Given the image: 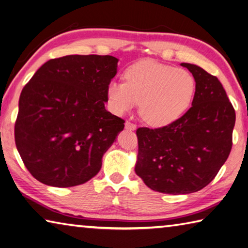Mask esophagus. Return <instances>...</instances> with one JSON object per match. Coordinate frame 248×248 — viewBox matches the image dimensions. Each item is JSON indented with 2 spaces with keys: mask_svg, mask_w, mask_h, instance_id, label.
Listing matches in <instances>:
<instances>
[{
  "mask_svg": "<svg viewBox=\"0 0 248 248\" xmlns=\"http://www.w3.org/2000/svg\"><path fill=\"white\" fill-rule=\"evenodd\" d=\"M124 128L127 130H130V131H134V130L137 129V124H132L131 121H125L124 124Z\"/></svg>",
  "mask_w": 248,
  "mask_h": 248,
  "instance_id": "1",
  "label": "esophagus"
}]
</instances>
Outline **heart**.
<instances>
[{
    "mask_svg": "<svg viewBox=\"0 0 248 248\" xmlns=\"http://www.w3.org/2000/svg\"><path fill=\"white\" fill-rule=\"evenodd\" d=\"M124 82L111 81L106 89L109 108L117 115L140 102L148 124L163 127L179 119L190 107L196 83L188 71L152 60L140 61L124 71Z\"/></svg>",
    "mask_w": 248,
    "mask_h": 248,
    "instance_id": "1",
    "label": "heart"
}]
</instances>
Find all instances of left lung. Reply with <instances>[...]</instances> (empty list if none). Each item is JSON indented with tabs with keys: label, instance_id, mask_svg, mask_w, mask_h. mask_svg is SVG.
<instances>
[{
	"label": "left lung",
	"instance_id": "8db88e82",
	"mask_svg": "<svg viewBox=\"0 0 248 248\" xmlns=\"http://www.w3.org/2000/svg\"><path fill=\"white\" fill-rule=\"evenodd\" d=\"M194 77L192 107L163 128L137 130L136 173L152 190L190 194L213 181L232 148L235 110L217 77L182 62Z\"/></svg>",
	"mask_w": 248,
	"mask_h": 248
}]
</instances>
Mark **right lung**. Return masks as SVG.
I'll return each mask as SVG.
<instances>
[{
  "instance_id": "obj_1",
  "label": "right lung",
  "mask_w": 248,
  "mask_h": 248,
  "mask_svg": "<svg viewBox=\"0 0 248 248\" xmlns=\"http://www.w3.org/2000/svg\"><path fill=\"white\" fill-rule=\"evenodd\" d=\"M110 55L49 60L22 89L15 143L29 172L46 186L83 184L124 128L105 109L106 89L117 74Z\"/></svg>"
}]
</instances>
